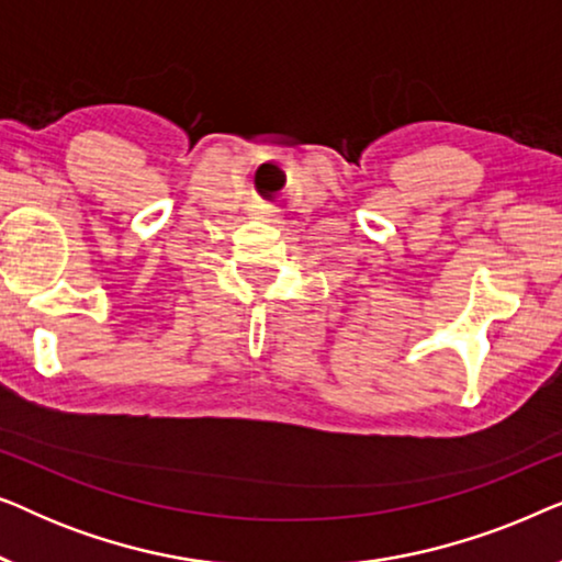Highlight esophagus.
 <instances>
[{"instance_id": "obj_1", "label": "esophagus", "mask_w": 562, "mask_h": 562, "mask_svg": "<svg viewBox=\"0 0 562 562\" xmlns=\"http://www.w3.org/2000/svg\"><path fill=\"white\" fill-rule=\"evenodd\" d=\"M258 212L263 214V217H273V214H276V206H273V204H260V206H258Z\"/></svg>"}]
</instances>
